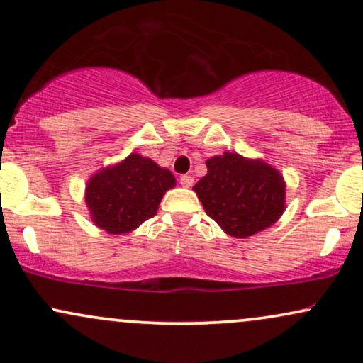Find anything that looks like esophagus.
<instances>
[{"label":"esophagus","instance_id":"34e87169","mask_svg":"<svg viewBox=\"0 0 363 363\" xmlns=\"http://www.w3.org/2000/svg\"><path fill=\"white\" fill-rule=\"evenodd\" d=\"M179 182H181V186H184V187H191L194 184V177L193 176H181V179H179Z\"/></svg>","mask_w":363,"mask_h":363}]
</instances>
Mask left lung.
Returning a JSON list of instances; mask_svg holds the SVG:
<instances>
[{"mask_svg": "<svg viewBox=\"0 0 363 363\" xmlns=\"http://www.w3.org/2000/svg\"><path fill=\"white\" fill-rule=\"evenodd\" d=\"M206 167L208 174L193 189L206 215L228 235L257 234L285 211V181L266 162L225 152L208 158Z\"/></svg>", "mask_w": 363, "mask_h": 363, "instance_id": "left-lung-1", "label": "left lung"}]
</instances>
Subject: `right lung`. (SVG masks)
<instances>
[{
    "mask_svg": "<svg viewBox=\"0 0 363 363\" xmlns=\"http://www.w3.org/2000/svg\"><path fill=\"white\" fill-rule=\"evenodd\" d=\"M176 177L153 160L131 153L119 164L99 170L86 184L85 201L94 223L119 235L155 216L162 196Z\"/></svg>",
    "mask_w": 363,
    "mask_h": 363,
    "instance_id": "1",
    "label": "right lung"
}]
</instances>
